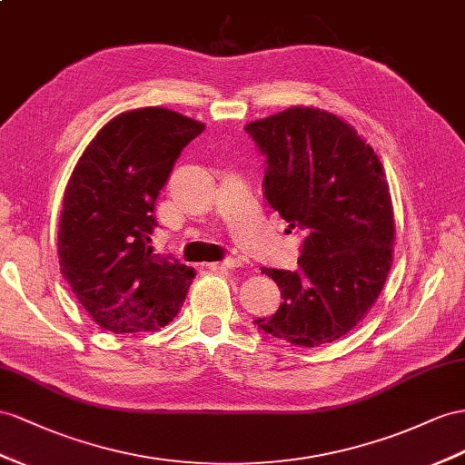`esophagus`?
<instances>
[{
    "label": "esophagus",
    "instance_id": "obj_1",
    "mask_svg": "<svg viewBox=\"0 0 465 465\" xmlns=\"http://www.w3.org/2000/svg\"><path fill=\"white\" fill-rule=\"evenodd\" d=\"M242 265H243V261H242V259L232 257V259H225V261H222V263H210L208 267H210V269H213V271H225V269H237V267H242Z\"/></svg>",
    "mask_w": 465,
    "mask_h": 465
}]
</instances>
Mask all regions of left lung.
<instances>
[{"label": "left lung", "instance_id": "8db88e82", "mask_svg": "<svg viewBox=\"0 0 465 465\" xmlns=\"http://www.w3.org/2000/svg\"><path fill=\"white\" fill-rule=\"evenodd\" d=\"M245 131L267 157L271 208L306 233L299 271L261 269L282 302L255 324L301 348L336 341L371 311L392 265L395 213L383 164L353 125L312 105Z\"/></svg>", "mask_w": 465, "mask_h": 465}]
</instances>
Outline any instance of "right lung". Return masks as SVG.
I'll return each instance as SVG.
<instances>
[{
    "label": "right lung",
    "instance_id": "obj_1",
    "mask_svg": "<svg viewBox=\"0 0 465 465\" xmlns=\"http://www.w3.org/2000/svg\"><path fill=\"white\" fill-rule=\"evenodd\" d=\"M204 127L159 105L122 112L90 141L68 178L58 263L104 330L154 331L181 312L196 271L153 253V212L178 154Z\"/></svg>",
    "mask_w": 465,
    "mask_h": 465
}]
</instances>
